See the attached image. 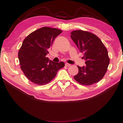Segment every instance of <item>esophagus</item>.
<instances>
[{
  "instance_id": "esophagus-1",
  "label": "esophagus",
  "mask_w": 123,
  "mask_h": 123,
  "mask_svg": "<svg viewBox=\"0 0 123 123\" xmlns=\"http://www.w3.org/2000/svg\"><path fill=\"white\" fill-rule=\"evenodd\" d=\"M65 65L66 67H70V65H71V64H68V63H67L65 64Z\"/></svg>"
}]
</instances>
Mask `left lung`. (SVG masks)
I'll return each mask as SVG.
<instances>
[{
	"mask_svg": "<svg viewBox=\"0 0 123 123\" xmlns=\"http://www.w3.org/2000/svg\"><path fill=\"white\" fill-rule=\"evenodd\" d=\"M71 38L83 53L85 66H78L79 72L74 79L80 84L91 85L98 83L106 73L110 58L106 47L98 37L88 31L78 30L71 32Z\"/></svg>",
	"mask_w": 123,
	"mask_h": 123,
	"instance_id": "left-lung-1",
	"label": "left lung"
}]
</instances>
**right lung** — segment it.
<instances>
[{
	"mask_svg": "<svg viewBox=\"0 0 123 123\" xmlns=\"http://www.w3.org/2000/svg\"><path fill=\"white\" fill-rule=\"evenodd\" d=\"M62 30L44 27L25 38L18 52L20 68L27 78L37 85H44L55 78L64 67L63 62H53L46 55L54 40Z\"/></svg>",
	"mask_w": 123,
	"mask_h": 123,
	"instance_id": "obj_1",
	"label": "right lung"
}]
</instances>
